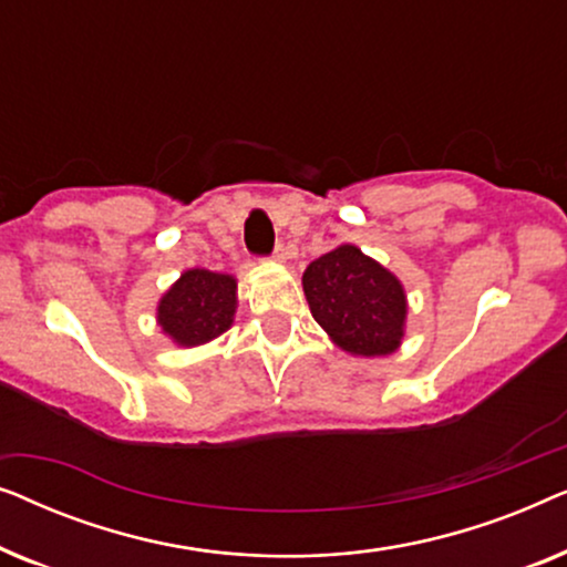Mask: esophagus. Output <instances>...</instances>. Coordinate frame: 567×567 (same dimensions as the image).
Masks as SVG:
<instances>
[{"label": "esophagus", "instance_id": "obj_1", "mask_svg": "<svg viewBox=\"0 0 567 567\" xmlns=\"http://www.w3.org/2000/svg\"><path fill=\"white\" fill-rule=\"evenodd\" d=\"M274 260H276V262H286V260H289V247L278 245L276 250H274Z\"/></svg>", "mask_w": 567, "mask_h": 567}]
</instances>
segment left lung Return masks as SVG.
<instances>
[{
    "mask_svg": "<svg viewBox=\"0 0 567 567\" xmlns=\"http://www.w3.org/2000/svg\"><path fill=\"white\" fill-rule=\"evenodd\" d=\"M317 324L340 351L379 359L400 351L408 322L405 286L355 245H338L301 276Z\"/></svg>",
    "mask_w": 567,
    "mask_h": 567,
    "instance_id": "obj_1",
    "label": "left lung"
}]
</instances>
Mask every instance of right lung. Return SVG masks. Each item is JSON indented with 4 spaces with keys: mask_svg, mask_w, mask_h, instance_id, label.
I'll return each mask as SVG.
<instances>
[{
    "mask_svg": "<svg viewBox=\"0 0 567 567\" xmlns=\"http://www.w3.org/2000/svg\"><path fill=\"white\" fill-rule=\"evenodd\" d=\"M237 315V278L188 268L157 301V324L181 348L212 343Z\"/></svg>",
    "mask_w": 567,
    "mask_h": 567,
    "instance_id": "right-lung-1",
    "label": "right lung"
}]
</instances>
